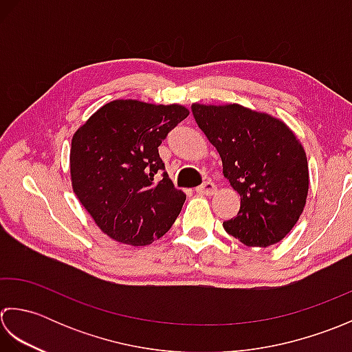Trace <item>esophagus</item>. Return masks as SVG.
<instances>
[{"mask_svg": "<svg viewBox=\"0 0 352 352\" xmlns=\"http://www.w3.org/2000/svg\"><path fill=\"white\" fill-rule=\"evenodd\" d=\"M196 191L199 192V195H204V196H211V195H214V192L217 191V186L214 185L212 182L208 181V182H205L204 185L197 186Z\"/></svg>", "mask_w": 352, "mask_h": 352, "instance_id": "1", "label": "esophagus"}]
</instances>
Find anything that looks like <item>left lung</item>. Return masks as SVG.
<instances>
[{
    "instance_id": "8db88e82",
    "label": "left lung",
    "mask_w": 352,
    "mask_h": 352,
    "mask_svg": "<svg viewBox=\"0 0 352 352\" xmlns=\"http://www.w3.org/2000/svg\"><path fill=\"white\" fill-rule=\"evenodd\" d=\"M191 109L240 195V211L223 223L226 232L249 248L281 241L302 214L310 186L298 136L283 120L239 103H192Z\"/></svg>"
}]
</instances>
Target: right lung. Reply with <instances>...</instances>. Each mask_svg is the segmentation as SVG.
Listing matches in <instances>:
<instances>
[{"instance_id": "add662e5", "label": "right lung", "mask_w": 352, "mask_h": 352, "mask_svg": "<svg viewBox=\"0 0 352 352\" xmlns=\"http://www.w3.org/2000/svg\"><path fill=\"white\" fill-rule=\"evenodd\" d=\"M190 116L182 104L113 100L77 129L69 175L78 202L107 236L147 246L175 223L185 202L157 153L162 140Z\"/></svg>"}]
</instances>
